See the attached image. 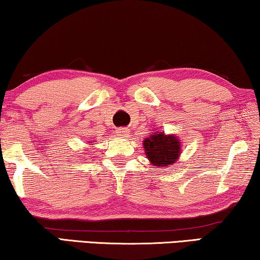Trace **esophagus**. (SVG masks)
<instances>
[{
  "label": "esophagus",
  "instance_id": "esophagus-1",
  "mask_svg": "<svg viewBox=\"0 0 260 260\" xmlns=\"http://www.w3.org/2000/svg\"><path fill=\"white\" fill-rule=\"evenodd\" d=\"M116 133L119 137H126L127 135H129V129H125V127H124V129H118Z\"/></svg>",
  "mask_w": 260,
  "mask_h": 260
}]
</instances>
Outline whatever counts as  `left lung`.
<instances>
[{"instance_id": "8db88e82", "label": "left lung", "mask_w": 260, "mask_h": 260, "mask_svg": "<svg viewBox=\"0 0 260 260\" xmlns=\"http://www.w3.org/2000/svg\"><path fill=\"white\" fill-rule=\"evenodd\" d=\"M144 154L152 167L165 169L179 161L182 143L174 134L167 135L165 131H154L143 140Z\"/></svg>"}]
</instances>
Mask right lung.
<instances>
[{
	"mask_svg": "<svg viewBox=\"0 0 260 260\" xmlns=\"http://www.w3.org/2000/svg\"><path fill=\"white\" fill-rule=\"evenodd\" d=\"M90 143H91V144H93V142H90Z\"/></svg>",
	"mask_w": 260,
	"mask_h": 260,
	"instance_id": "add662e5",
	"label": "right lung"
}]
</instances>
